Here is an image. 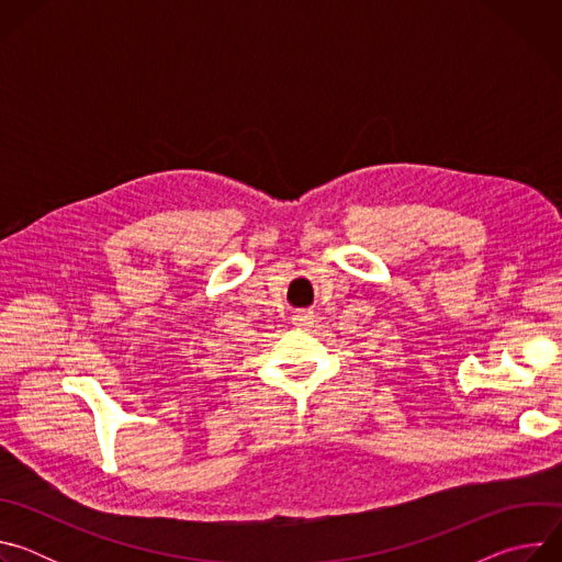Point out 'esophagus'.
<instances>
[{"label": "esophagus", "instance_id": "obj_1", "mask_svg": "<svg viewBox=\"0 0 562 562\" xmlns=\"http://www.w3.org/2000/svg\"><path fill=\"white\" fill-rule=\"evenodd\" d=\"M291 323H293L297 329H308V327H313V323H315V315H313V313H306V311H300V313H295V315L291 317Z\"/></svg>", "mask_w": 562, "mask_h": 562}]
</instances>
